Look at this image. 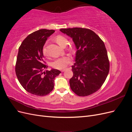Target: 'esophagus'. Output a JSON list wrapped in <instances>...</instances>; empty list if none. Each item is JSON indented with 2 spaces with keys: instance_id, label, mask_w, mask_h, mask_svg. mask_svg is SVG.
<instances>
[{
  "instance_id": "34e87169",
  "label": "esophagus",
  "mask_w": 132,
  "mask_h": 132,
  "mask_svg": "<svg viewBox=\"0 0 132 132\" xmlns=\"http://www.w3.org/2000/svg\"><path fill=\"white\" fill-rule=\"evenodd\" d=\"M65 70H66V69H63V70H61V71H62V72H64V71Z\"/></svg>"
}]
</instances>
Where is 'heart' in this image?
Returning a JSON list of instances; mask_svg holds the SVG:
<instances>
[{
  "label": "heart",
  "instance_id": "obj_1",
  "mask_svg": "<svg viewBox=\"0 0 132 132\" xmlns=\"http://www.w3.org/2000/svg\"><path fill=\"white\" fill-rule=\"evenodd\" d=\"M55 41L58 45L62 47H64L67 44V39L61 35H58L55 38ZM43 54L44 55H47V51L45 48L43 49ZM71 62V58L69 56H64L61 58L55 59L52 63V66L55 69H63L67 67V65Z\"/></svg>",
  "mask_w": 132,
  "mask_h": 132
}]
</instances>
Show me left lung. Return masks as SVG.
Returning a JSON list of instances; mask_svg holds the SVG:
<instances>
[{
    "label": "left lung",
    "mask_w": 132,
    "mask_h": 132,
    "mask_svg": "<svg viewBox=\"0 0 132 132\" xmlns=\"http://www.w3.org/2000/svg\"><path fill=\"white\" fill-rule=\"evenodd\" d=\"M72 38L77 48L75 63L70 88L79 96H86L98 90L104 83L110 70L107 50L102 39L93 31L74 27L60 29Z\"/></svg>",
    "instance_id": "8db88e82"
}]
</instances>
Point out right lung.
Instances as JSON below:
<instances>
[{"mask_svg": "<svg viewBox=\"0 0 132 132\" xmlns=\"http://www.w3.org/2000/svg\"><path fill=\"white\" fill-rule=\"evenodd\" d=\"M54 32L47 29L35 31L27 36L19 48L15 73L22 86L33 95L42 96L50 94L54 88L55 78L61 73L55 69L43 71L48 67L44 64L43 46Z\"/></svg>", "mask_w": 132, "mask_h": 132, "instance_id": "add662e5", "label": "right lung"}]
</instances>
